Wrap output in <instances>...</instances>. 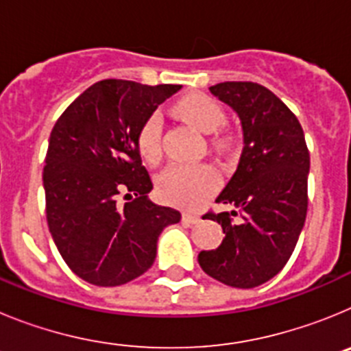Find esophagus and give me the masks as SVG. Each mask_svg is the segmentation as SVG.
Segmentation results:
<instances>
[{"label":"esophagus","mask_w":351,"mask_h":351,"mask_svg":"<svg viewBox=\"0 0 351 351\" xmlns=\"http://www.w3.org/2000/svg\"><path fill=\"white\" fill-rule=\"evenodd\" d=\"M182 221L190 223V225H197V223H200V216H198V214L184 213L182 214Z\"/></svg>","instance_id":"obj_1"}]
</instances>
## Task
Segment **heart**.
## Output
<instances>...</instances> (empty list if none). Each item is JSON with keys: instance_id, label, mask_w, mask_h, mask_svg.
Here are the masks:
<instances>
[{"instance_id": "obj_1", "label": "heart", "mask_w": 351, "mask_h": 351, "mask_svg": "<svg viewBox=\"0 0 351 351\" xmlns=\"http://www.w3.org/2000/svg\"><path fill=\"white\" fill-rule=\"evenodd\" d=\"M176 110L191 125L204 133H214L213 145L218 153H228L235 145V137L230 130H225V110L218 101L206 95L184 96ZM161 130L163 119L160 112L149 114L137 133V147L141 156L149 163L160 160L161 156ZM218 172L206 163H172L158 176V193L163 200L173 206L193 209L216 191Z\"/></svg>"}]
</instances>
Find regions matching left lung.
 I'll use <instances>...</instances> for the list:
<instances>
[{
	"instance_id": "8db88e82",
	"label": "left lung",
	"mask_w": 351,
	"mask_h": 351,
	"mask_svg": "<svg viewBox=\"0 0 351 351\" xmlns=\"http://www.w3.org/2000/svg\"><path fill=\"white\" fill-rule=\"evenodd\" d=\"M209 91L239 114L244 149L216 198L235 209L206 214L225 239L216 250L200 251L198 263L228 287L255 288L274 278L295 250L308 214L309 151L295 114L267 88L221 82Z\"/></svg>"
}]
</instances>
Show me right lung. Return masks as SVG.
Masks as SVG:
<instances>
[{
  "label": "right lung",
  "mask_w": 351,
  "mask_h": 351,
  "mask_svg": "<svg viewBox=\"0 0 351 351\" xmlns=\"http://www.w3.org/2000/svg\"><path fill=\"white\" fill-rule=\"evenodd\" d=\"M179 89L105 79L56 121L43 167L47 225L68 267L88 283L119 287L144 274L158 235L181 219L149 200L153 182L137 147L142 123Z\"/></svg>",
  "instance_id": "1"
}]
</instances>
